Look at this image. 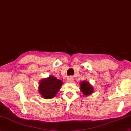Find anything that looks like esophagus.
I'll use <instances>...</instances> for the list:
<instances>
[{
	"label": "esophagus",
	"instance_id": "obj_1",
	"mask_svg": "<svg viewBox=\"0 0 131 131\" xmlns=\"http://www.w3.org/2000/svg\"><path fill=\"white\" fill-rule=\"evenodd\" d=\"M74 78H73L72 77H69L68 78V79H67V81H68V82H72L74 81Z\"/></svg>",
	"mask_w": 131,
	"mask_h": 131
}]
</instances>
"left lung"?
Instances as JSON below:
<instances>
[{
	"mask_svg": "<svg viewBox=\"0 0 131 131\" xmlns=\"http://www.w3.org/2000/svg\"><path fill=\"white\" fill-rule=\"evenodd\" d=\"M80 90L85 95H89L94 92L93 88L89 82L82 81L80 83Z\"/></svg>",
	"mask_w": 131,
	"mask_h": 131,
	"instance_id": "8db88e82",
	"label": "left lung"
}]
</instances>
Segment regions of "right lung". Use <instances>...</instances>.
Instances as JSON below:
<instances>
[{"label": "right lung", "mask_w": 131, "mask_h": 131, "mask_svg": "<svg viewBox=\"0 0 131 131\" xmlns=\"http://www.w3.org/2000/svg\"><path fill=\"white\" fill-rule=\"evenodd\" d=\"M62 82L53 76L42 80L39 85V91L45 99L52 98L60 90Z\"/></svg>", "instance_id": "add662e5"}]
</instances>
